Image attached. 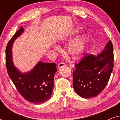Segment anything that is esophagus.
Instances as JSON below:
<instances>
[{
  "instance_id": "1",
  "label": "esophagus",
  "mask_w": 120,
  "mask_h": 120,
  "mask_svg": "<svg viewBox=\"0 0 120 120\" xmlns=\"http://www.w3.org/2000/svg\"><path fill=\"white\" fill-rule=\"evenodd\" d=\"M65 66V64L64 63H60L58 64V68H59V69H60V68H62V67H64Z\"/></svg>"
}]
</instances>
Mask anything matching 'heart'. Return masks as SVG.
<instances>
[{
	"instance_id": "obj_1",
	"label": "heart",
	"mask_w": 120,
	"mask_h": 120,
	"mask_svg": "<svg viewBox=\"0 0 120 120\" xmlns=\"http://www.w3.org/2000/svg\"><path fill=\"white\" fill-rule=\"evenodd\" d=\"M79 32L78 28L73 29L70 31V34L72 35H74ZM65 39H62L58 41L60 44H62L65 41ZM87 42L86 38L84 35H82L81 37L76 39L74 41L72 42L68 47V52L70 54V55L73 57L74 59H77L79 58L82 55L84 51L85 47H86ZM56 49H58V47L55 46Z\"/></svg>"
}]
</instances>
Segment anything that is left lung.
Returning <instances> with one entry per match:
<instances>
[{
    "instance_id": "1",
    "label": "left lung",
    "mask_w": 120,
    "mask_h": 120,
    "mask_svg": "<svg viewBox=\"0 0 120 120\" xmlns=\"http://www.w3.org/2000/svg\"><path fill=\"white\" fill-rule=\"evenodd\" d=\"M74 70L73 87L84 98L97 97L105 87L114 67L113 46L110 40L99 54L85 56Z\"/></svg>"
}]
</instances>
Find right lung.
Instances as JSON below:
<instances>
[{"mask_svg": "<svg viewBox=\"0 0 120 120\" xmlns=\"http://www.w3.org/2000/svg\"><path fill=\"white\" fill-rule=\"evenodd\" d=\"M24 33L22 27L8 42L6 49L8 73L19 92L29 102L40 104L51 97L53 89L54 77L57 71L55 63L39 62L28 72L22 73L12 62V47L16 39Z\"/></svg>", "mask_w": 120, "mask_h": 120, "instance_id": "1", "label": "right lung"}]
</instances>
